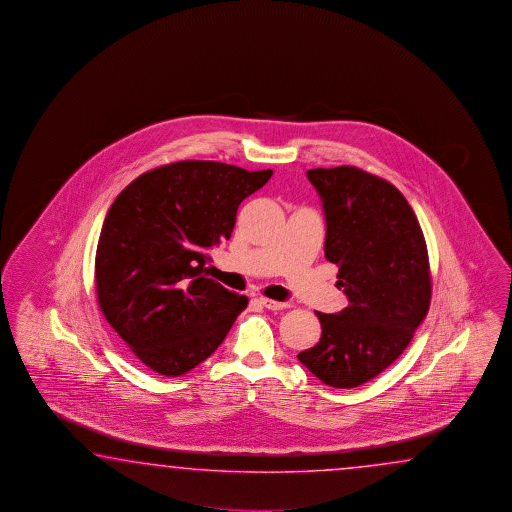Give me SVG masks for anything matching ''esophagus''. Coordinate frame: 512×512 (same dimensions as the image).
I'll list each match as a JSON object with an SVG mask.
<instances>
[{
  "label": "esophagus",
  "instance_id": "1",
  "mask_svg": "<svg viewBox=\"0 0 512 512\" xmlns=\"http://www.w3.org/2000/svg\"><path fill=\"white\" fill-rule=\"evenodd\" d=\"M261 305L267 307L269 311H282L285 307H289L287 302H276V300H269V298H260Z\"/></svg>",
  "mask_w": 512,
  "mask_h": 512
}]
</instances>
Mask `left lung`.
Listing matches in <instances>:
<instances>
[{
    "mask_svg": "<svg viewBox=\"0 0 512 512\" xmlns=\"http://www.w3.org/2000/svg\"><path fill=\"white\" fill-rule=\"evenodd\" d=\"M307 179L322 199L327 260L348 307L326 315L320 342L298 360L333 388H357L403 353L430 305L425 236L414 210L388 181L355 166L315 168Z\"/></svg>",
    "mask_w": 512,
    "mask_h": 512,
    "instance_id": "obj_1",
    "label": "left lung"
}]
</instances>
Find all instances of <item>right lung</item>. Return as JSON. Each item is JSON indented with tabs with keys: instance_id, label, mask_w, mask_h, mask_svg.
Here are the masks:
<instances>
[{
	"instance_id": "right-lung-1",
	"label": "right lung",
	"mask_w": 512,
	"mask_h": 512,
	"mask_svg": "<svg viewBox=\"0 0 512 512\" xmlns=\"http://www.w3.org/2000/svg\"><path fill=\"white\" fill-rule=\"evenodd\" d=\"M234 164L181 161L139 175L109 207L95 260L98 304L135 357L179 377L208 359L249 304L207 278L241 201L271 179Z\"/></svg>"
}]
</instances>
